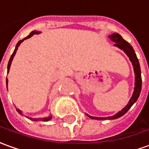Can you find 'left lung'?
<instances>
[{
  "instance_id": "8db88e82",
  "label": "left lung",
  "mask_w": 149,
  "mask_h": 149,
  "mask_svg": "<svg viewBox=\"0 0 149 149\" xmlns=\"http://www.w3.org/2000/svg\"><path fill=\"white\" fill-rule=\"evenodd\" d=\"M109 39L112 40L113 42H115V45L117 46L118 48L122 49L124 52L128 55V56L130 59V61L132 63L133 68H134L135 72V88L134 92L132 94V97H131V99L129 100V102L128 104L121 110L118 113H116L112 116H108V117H95V116H88L90 118L96 119V120H112V119L119 118L120 116H121L124 114H125L126 112H128V109L132 106V104L137 100L138 97L140 96L141 91V86H142V79H141V67H140V64H139V61H138L136 55L135 53V51L133 48L132 47V45L128 42H127L126 40L122 38L120 35H119L118 33H112V35H110Z\"/></svg>"
}]
</instances>
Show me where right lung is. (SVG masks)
Masks as SVG:
<instances>
[{"label":"right lung","instance_id":"add662e5","mask_svg":"<svg viewBox=\"0 0 149 149\" xmlns=\"http://www.w3.org/2000/svg\"><path fill=\"white\" fill-rule=\"evenodd\" d=\"M40 33L39 32H37V31H33V32H31L30 34L28 36V37H26L25 38H24L23 40H19L18 41V43L17 44V45H16V48H15V50L14 52H13V53L12 54L11 57H10V59H9V61H8V71H9V68H10V65H11V62L12 61H13V56H15V54H16V52H17V50L18 47H19V45H21V42L24 40L25 39H28V38H29V37H31L33 35H34V34H38ZM8 84V79H6V84ZM17 111L18 112V113H20V114H22V112H21V110L18 109H17ZM52 118V116H48V117H45V118H39V119H37V118H30L32 120H33V121H37V120H40V121H48V120H49L50 119Z\"/></svg>","mask_w":149,"mask_h":149}]
</instances>
